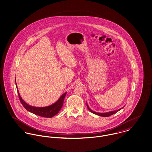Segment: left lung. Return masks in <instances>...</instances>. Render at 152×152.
Returning <instances> with one entry per match:
<instances>
[{
  "label": "left lung",
  "mask_w": 152,
  "mask_h": 152,
  "mask_svg": "<svg viewBox=\"0 0 152 152\" xmlns=\"http://www.w3.org/2000/svg\"><path fill=\"white\" fill-rule=\"evenodd\" d=\"M86 105H87V107H88V110H89L91 112H92L93 113H94V114H96V115H99V116H103V117H107V116H111V115H112L113 114H114V113H116L117 112L121 110V109L123 108H123H121L119 109V110H116V111L108 112H105V113H99V112H96L92 111L91 109H90V108L89 107V106H88V104H86Z\"/></svg>",
  "instance_id": "1"
}]
</instances>
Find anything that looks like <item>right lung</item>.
Returning <instances> with one entry per match:
<instances>
[{
    "mask_svg": "<svg viewBox=\"0 0 152 152\" xmlns=\"http://www.w3.org/2000/svg\"><path fill=\"white\" fill-rule=\"evenodd\" d=\"M16 86H17L20 100L21 104H22V105L23 106V107L27 111L30 112L31 113H33L38 116L45 117V118H52L59 113V112L61 110V108L63 106L64 99V97L67 93V92H66L63 94H62L61 96V97L59 98V99L55 103H54L53 104H52L51 105L45 107H33V106L28 105L27 103H26L22 99L20 94V93L18 91L17 83H16Z\"/></svg>",
    "mask_w": 152,
    "mask_h": 152,
    "instance_id": "1",
    "label": "right lung"
}]
</instances>
